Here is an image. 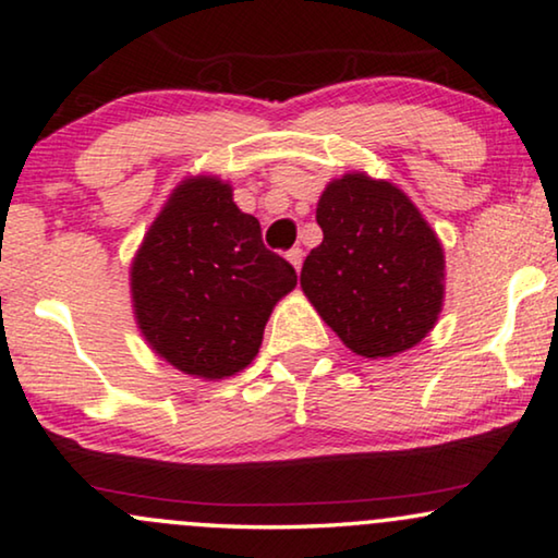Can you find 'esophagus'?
I'll return each instance as SVG.
<instances>
[{"instance_id":"1","label":"esophagus","mask_w":558,"mask_h":558,"mask_svg":"<svg viewBox=\"0 0 558 558\" xmlns=\"http://www.w3.org/2000/svg\"><path fill=\"white\" fill-rule=\"evenodd\" d=\"M287 258H289V264H292L296 271H300V269H302V258H304V254H302V248H292V251H289V254H287Z\"/></svg>"}]
</instances>
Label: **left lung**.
Listing matches in <instances>:
<instances>
[{"mask_svg":"<svg viewBox=\"0 0 558 558\" xmlns=\"http://www.w3.org/2000/svg\"><path fill=\"white\" fill-rule=\"evenodd\" d=\"M323 243L304 258L300 284L363 357L414 348L445 302V251L409 195L363 172L342 174L319 195Z\"/></svg>","mask_w":558,"mask_h":558,"instance_id":"obj_1","label":"left lung"}]
</instances>
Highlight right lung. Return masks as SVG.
Returning <instances> with one entry per match:
<instances>
[{
	"label": "right lung",
	"instance_id": "add662e5",
	"mask_svg": "<svg viewBox=\"0 0 558 558\" xmlns=\"http://www.w3.org/2000/svg\"><path fill=\"white\" fill-rule=\"evenodd\" d=\"M129 279L149 348L205 380L254 361L274 304L296 287L292 264L264 246L262 226L239 210L231 185L208 174L172 190Z\"/></svg>",
	"mask_w": 558,
	"mask_h": 558
}]
</instances>
